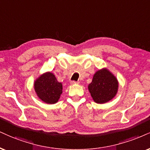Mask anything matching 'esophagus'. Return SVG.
Segmentation results:
<instances>
[{
	"instance_id": "obj_1",
	"label": "esophagus",
	"mask_w": 150,
	"mask_h": 150,
	"mask_svg": "<svg viewBox=\"0 0 150 150\" xmlns=\"http://www.w3.org/2000/svg\"><path fill=\"white\" fill-rule=\"evenodd\" d=\"M79 83V82H76V81H71V85H78Z\"/></svg>"
}]
</instances>
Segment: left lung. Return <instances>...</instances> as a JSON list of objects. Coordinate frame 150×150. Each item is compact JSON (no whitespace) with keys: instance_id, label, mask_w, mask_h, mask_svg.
<instances>
[{"instance_id":"1","label":"left lung","mask_w":150,"mask_h":150,"mask_svg":"<svg viewBox=\"0 0 150 150\" xmlns=\"http://www.w3.org/2000/svg\"><path fill=\"white\" fill-rule=\"evenodd\" d=\"M119 88L117 79L107 68H102L95 73L88 88L94 101L105 103L115 97Z\"/></svg>"}]
</instances>
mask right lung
Wrapping results in <instances>:
<instances>
[{"mask_svg":"<svg viewBox=\"0 0 150 150\" xmlns=\"http://www.w3.org/2000/svg\"><path fill=\"white\" fill-rule=\"evenodd\" d=\"M34 89L37 96L47 104L57 103L62 93V84L58 82L55 74L47 71L34 81Z\"/></svg>","mask_w":150,"mask_h":150,"instance_id":"add662e5","label":"right lung"}]
</instances>
